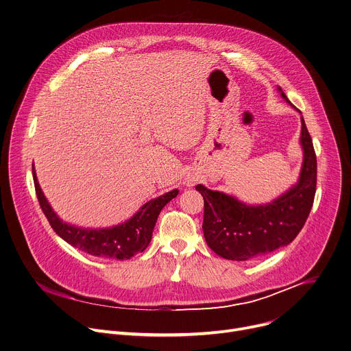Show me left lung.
<instances>
[{"instance_id":"1","label":"left lung","mask_w":351,"mask_h":351,"mask_svg":"<svg viewBox=\"0 0 351 351\" xmlns=\"http://www.w3.org/2000/svg\"><path fill=\"white\" fill-rule=\"evenodd\" d=\"M282 97L293 105L283 91ZM301 145L304 164L300 182L268 205L249 206L202 184L195 187L205 202L204 237L216 254L227 260L246 261L287 246L295 239L311 213L317 184V158L304 117Z\"/></svg>"}]
</instances>
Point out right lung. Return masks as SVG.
Here are the masks:
<instances>
[{
  "instance_id": "add662e5",
  "label": "right lung",
  "mask_w": 351,
  "mask_h": 351,
  "mask_svg": "<svg viewBox=\"0 0 351 351\" xmlns=\"http://www.w3.org/2000/svg\"><path fill=\"white\" fill-rule=\"evenodd\" d=\"M32 176L40 209L54 232L71 246L87 254L104 258L128 260L136 253L143 252L152 241V234L161 209L179 193L178 190H172L156 199L149 201L124 224L112 228L88 230L62 223L50 208L39 187L34 164Z\"/></svg>"
}]
</instances>
